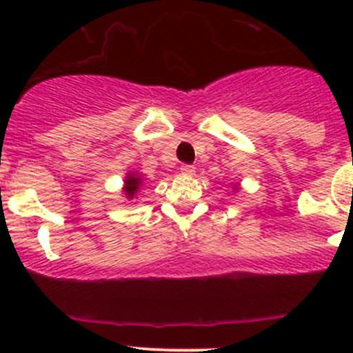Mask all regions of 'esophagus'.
Returning <instances> with one entry per match:
<instances>
[{
    "mask_svg": "<svg viewBox=\"0 0 353 353\" xmlns=\"http://www.w3.org/2000/svg\"><path fill=\"white\" fill-rule=\"evenodd\" d=\"M181 174H184V176H194V174H196V169H194L193 165H186V163H184V165H181Z\"/></svg>",
    "mask_w": 353,
    "mask_h": 353,
    "instance_id": "34e87169",
    "label": "esophagus"
}]
</instances>
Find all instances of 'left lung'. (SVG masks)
Segmentation results:
<instances>
[{
	"label": "left lung",
	"mask_w": 353,
	"mask_h": 353,
	"mask_svg": "<svg viewBox=\"0 0 353 353\" xmlns=\"http://www.w3.org/2000/svg\"><path fill=\"white\" fill-rule=\"evenodd\" d=\"M232 190H234V191H237V190H239V183H236V184H234V188H232Z\"/></svg>",
	"instance_id": "1"
}]
</instances>
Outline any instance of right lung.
Listing matches in <instances>:
<instances>
[{
    "label": "right lung",
    "instance_id": "add662e5",
    "mask_svg": "<svg viewBox=\"0 0 353 353\" xmlns=\"http://www.w3.org/2000/svg\"><path fill=\"white\" fill-rule=\"evenodd\" d=\"M141 184H143V174L138 172V170H130L124 177L123 184V194L128 201H133L137 198L138 191L141 190Z\"/></svg>",
    "mask_w": 353,
    "mask_h": 353
}]
</instances>
